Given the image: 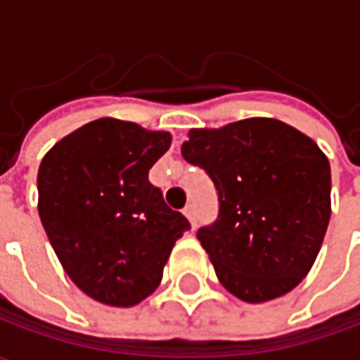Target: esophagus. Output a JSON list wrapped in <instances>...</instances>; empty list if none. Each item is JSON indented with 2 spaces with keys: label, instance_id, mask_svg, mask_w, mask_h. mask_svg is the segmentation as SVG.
Instances as JSON below:
<instances>
[{
  "label": "esophagus",
  "instance_id": "34e87169",
  "mask_svg": "<svg viewBox=\"0 0 360 360\" xmlns=\"http://www.w3.org/2000/svg\"><path fill=\"white\" fill-rule=\"evenodd\" d=\"M184 214H186V218L190 220V224L194 226V224H196V208H194V204H188L186 208H184Z\"/></svg>",
  "mask_w": 360,
  "mask_h": 360
}]
</instances>
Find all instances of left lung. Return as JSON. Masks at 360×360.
<instances>
[{
  "instance_id": "8db88e82",
  "label": "left lung",
  "mask_w": 360,
  "mask_h": 360,
  "mask_svg": "<svg viewBox=\"0 0 360 360\" xmlns=\"http://www.w3.org/2000/svg\"><path fill=\"white\" fill-rule=\"evenodd\" d=\"M186 162L218 192V216L196 232L216 276L234 297L264 302L311 270L330 218V166L292 126L250 118L220 130H190Z\"/></svg>"
}]
</instances>
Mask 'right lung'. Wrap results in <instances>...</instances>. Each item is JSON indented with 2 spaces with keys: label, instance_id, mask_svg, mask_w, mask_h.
<instances>
[{
  "label": "right lung",
  "instance_id": "right-lung-1",
  "mask_svg": "<svg viewBox=\"0 0 360 360\" xmlns=\"http://www.w3.org/2000/svg\"><path fill=\"white\" fill-rule=\"evenodd\" d=\"M168 131L102 118L72 131L39 164V218L68 276L110 307L156 290L190 222L148 180Z\"/></svg>",
  "mask_w": 360,
  "mask_h": 360
}]
</instances>
